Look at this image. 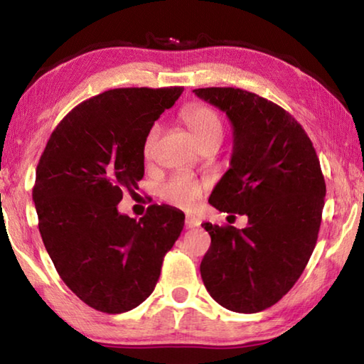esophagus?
I'll use <instances>...</instances> for the list:
<instances>
[{
    "instance_id": "esophagus-1",
    "label": "esophagus",
    "mask_w": 364,
    "mask_h": 364,
    "mask_svg": "<svg viewBox=\"0 0 364 364\" xmlns=\"http://www.w3.org/2000/svg\"><path fill=\"white\" fill-rule=\"evenodd\" d=\"M184 223H186V228H197L200 226V220L193 217V215H188L186 220H184Z\"/></svg>"
}]
</instances>
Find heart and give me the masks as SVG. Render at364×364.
Here are the masks:
<instances>
[{"instance_id":"obj_1","label":"heart","mask_w":364,"mask_h":364,"mask_svg":"<svg viewBox=\"0 0 364 364\" xmlns=\"http://www.w3.org/2000/svg\"><path fill=\"white\" fill-rule=\"evenodd\" d=\"M181 120L193 133L194 139L200 147L207 144H220L225 134L223 117L215 107L208 106L205 102H193L181 110ZM160 133V125H154L147 130L144 138V156L151 157L156 146V141ZM160 199L168 202V204L191 210L197 204L202 196V184L196 181L186 173H176L170 176L167 181L159 186Z\"/></svg>"}]
</instances>
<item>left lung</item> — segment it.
Here are the masks:
<instances>
[{"label": "left lung", "mask_w": 364, "mask_h": 364, "mask_svg": "<svg viewBox=\"0 0 364 364\" xmlns=\"http://www.w3.org/2000/svg\"><path fill=\"white\" fill-rule=\"evenodd\" d=\"M194 93L232 123L231 167L208 204L247 215L244 230L204 223L212 237L200 276L213 300L237 313L267 310L291 291L316 245L326 183L311 139L294 117L241 88Z\"/></svg>", "instance_id": "1"}]
</instances>
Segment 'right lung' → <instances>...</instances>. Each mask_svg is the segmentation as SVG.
Returning a JSON list of instances; mask_svg holds the SVG:
<instances>
[{
	"label": "right lung",
	"mask_w": 364,
	"mask_h": 364,
	"mask_svg": "<svg viewBox=\"0 0 364 364\" xmlns=\"http://www.w3.org/2000/svg\"><path fill=\"white\" fill-rule=\"evenodd\" d=\"M115 88L90 97L54 128L36 167L43 244L65 286L97 311L125 313L149 297L184 226L170 205L136 221L117 205L144 176V138L183 93Z\"/></svg>",
	"instance_id": "add662e5"
}]
</instances>
